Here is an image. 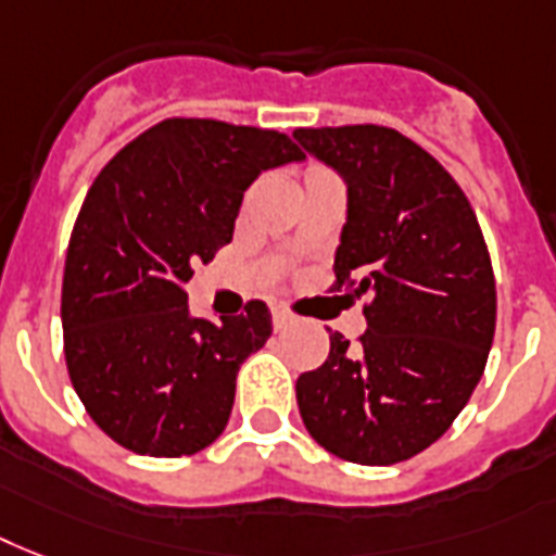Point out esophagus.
<instances>
[{
    "instance_id": "obj_1",
    "label": "esophagus",
    "mask_w": 556,
    "mask_h": 556,
    "mask_svg": "<svg viewBox=\"0 0 556 556\" xmlns=\"http://www.w3.org/2000/svg\"><path fill=\"white\" fill-rule=\"evenodd\" d=\"M270 317H274V328H277V331H282V328H288V325L293 323V317L288 314L286 305H274V308H270Z\"/></svg>"
}]
</instances>
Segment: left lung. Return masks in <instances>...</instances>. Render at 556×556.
I'll list each match as a JSON object with an SVG mask.
<instances>
[{"label": "left lung", "instance_id": "obj_1", "mask_svg": "<svg viewBox=\"0 0 556 556\" xmlns=\"http://www.w3.org/2000/svg\"><path fill=\"white\" fill-rule=\"evenodd\" d=\"M349 185L333 291L368 293L359 345L331 333L296 380L308 434L359 466L440 440L471 400L497 325V286L471 202L428 151L382 125L296 128Z\"/></svg>", "mask_w": 556, "mask_h": 556}]
</instances>
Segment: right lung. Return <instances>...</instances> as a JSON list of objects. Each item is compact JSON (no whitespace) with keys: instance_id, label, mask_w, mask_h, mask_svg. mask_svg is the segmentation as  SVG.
<instances>
[{"instance_id":"obj_1","label":"right lung","mask_w":556,"mask_h":556,"mask_svg":"<svg viewBox=\"0 0 556 556\" xmlns=\"http://www.w3.org/2000/svg\"><path fill=\"white\" fill-rule=\"evenodd\" d=\"M305 160L279 130L165 119L90 185L62 277L65 363L85 410L122 448L185 457L228 426L239 365L270 337L251 300L219 323L191 317L185 282L233 237L248 185Z\"/></svg>"}]
</instances>
